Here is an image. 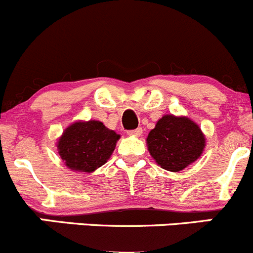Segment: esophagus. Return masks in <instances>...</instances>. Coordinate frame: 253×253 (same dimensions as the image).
Returning a JSON list of instances; mask_svg holds the SVG:
<instances>
[{"label":"esophagus","instance_id":"34e87169","mask_svg":"<svg viewBox=\"0 0 253 253\" xmlns=\"http://www.w3.org/2000/svg\"><path fill=\"white\" fill-rule=\"evenodd\" d=\"M127 133L131 134V136L139 137V136H142V128L141 127H138V128H136V129H131V131H128Z\"/></svg>","mask_w":253,"mask_h":253}]
</instances>
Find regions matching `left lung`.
<instances>
[{"mask_svg":"<svg viewBox=\"0 0 253 253\" xmlns=\"http://www.w3.org/2000/svg\"><path fill=\"white\" fill-rule=\"evenodd\" d=\"M147 144L151 156L162 168L180 171L202 156L205 138L192 120L166 115L149 132Z\"/></svg>","mask_w":253,"mask_h":253,"instance_id":"obj_1","label":"left lung"}]
</instances>
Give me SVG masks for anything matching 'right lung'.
I'll return each instance as SVG.
<instances>
[{"label": "right lung", "mask_w": 253, "mask_h": 253, "mask_svg": "<svg viewBox=\"0 0 253 253\" xmlns=\"http://www.w3.org/2000/svg\"><path fill=\"white\" fill-rule=\"evenodd\" d=\"M119 138V134L102 122H75L58 141V151L70 169L94 171L106 163Z\"/></svg>", "instance_id": "obj_1"}]
</instances>
